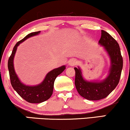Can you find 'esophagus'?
I'll return each mask as SVG.
<instances>
[{
	"label": "esophagus",
	"mask_w": 130,
	"mask_h": 130,
	"mask_svg": "<svg viewBox=\"0 0 130 130\" xmlns=\"http://www.w3.org/2000/svg\"><path fill=\"white\" fill-rule=\"evenodd\" d=\"M76 63H77L76 60V59H73L70 61L69 65H70V66H74V65L76 64Z\"/></svg>",
	"instance_id": "esophagus-1"
}]
</instances>
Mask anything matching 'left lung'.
I'll return each mask as SVG.
<instances>
[{
	"label": "left lung",
	"mask_w": 130,
	"mask_h": 130,
	"mask_svg": "<svg viewBox=\"0 0 130 130\" xmlns=\"http://www.w3.org/2000/svg\"><path fill=\"white\" fill-rule=\"evenodd\" d=\"M98 43L104 46L111 59V66L108 76L99 83L86 81L82 76L80 68H74L76 90L80 96L89 100H99L108 96L119 84L123 68V58L117 41L108 32L101 30Z\"/></svg>",
	"instance_id": "obj_1"
}]
</instances>
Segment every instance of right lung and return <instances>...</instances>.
Segmentation results:
<instances>
[{
    "mask_svg": "<svg viewBox=\"0 0 130 130\" xmlns=\"http://www.w3.org/2000/svg\"><path fill=\"white\" fill-rule=\"evenodd\" d=\"M40 32V31L30 33L16 43L13 47L12 53L8 61V68L11 86L19 96L30 103H40L48 100L53 94L55 79L57 76L62 73L65 69V66L63 65L53 70L47 74L44 80L38 86H28L21 83L14 71L13 66V59L17 47L22 41L29 37L38 35Z\"/></svg>",
    "mask_w": 130,
    "mask_h": 130,
    "instance_id": "right-lung-1",
    "label": "right lung"
}]
</instances>
